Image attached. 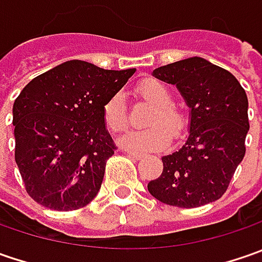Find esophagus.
<instances>
[{
	"label": "esophagus",
	"instance_id": "34e87169",
	"mask_svg": "<svg viewBox=\"0 0 262 262\" xmlns=\"http://www.w3.org/2000/svg\"><path fill=\"white\" fill-rule=\"evenodd\" d=\"M126 155L131 157H134V159H137V160H141V159L144 157V155H141V153H137V151H131V150H126Z\"/></svg>",
	"mask_w": 262,
	"mask_h": 262
}]
</instances>
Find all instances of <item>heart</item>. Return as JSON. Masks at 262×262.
<instances>
[{
    "mask_svg": "<svg viewBox=\"0 0 262 262\" xmlns=\"http://www.w3.org/2000/svg\"><path fill=\"white\" fill-rule=\"evenodd\" d=\"M136 95L147 105L151 106L144 129L128 131L119 138L125 148L134 151H157L169 146L172 136L179 138L188 126L186 114L173 103L170 89L157 78H144L136 86ZM103 121L107 129L114 133L124 131L129 118L126 111L125 97L122 93L111 96L103 105Z\"/></svg>",
    "mask_w": 262,
    "mask_h": 262,
    "instance_id": "1",
    "label": "heart"
}]
</instances>
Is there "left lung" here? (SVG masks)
<instances>
[{"label":"left lung","instance_id":"8db88e82","mask_svg":"<svg viewBox=\"0 0 262 262\" xmlns=\"http://www.w3.org/2000/svg\"><path fill=\"white\" fill-rule=\"evenodd\" d=\"M153 76L179 89L191 107V126L185 144L162 157L163 172L148 182V192L181 208L213 203L247 151V93L233 74L198 56L159 67Z\"/></svg>","mask_w":262,"mask_h":262}]
</instances>
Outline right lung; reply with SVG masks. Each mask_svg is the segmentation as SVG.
<instances>
[{
  "label": "right lung",
  "mask_w": 262,
  "mask_h": 262,
  "mask_svg": "<svg viewBox=\"0 0 262 262\" xmlns=\"http://www.w3.org/2000/svg\"><path fill=\"white\" fill-rule=\"evenodd\" d=\"M134 73L73 59L35 77L17 96L15 163L36 203L71 211L97 195L118 148L105 128L103 105Z\"/></svg>",
  "instance_id": "1"
}]
</instances>
